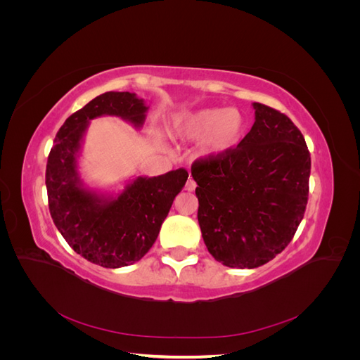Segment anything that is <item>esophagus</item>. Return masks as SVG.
<instances>
[{"label": "esophagus", "instance_id": "obj_1", "mask_svg": "<svg viewBox=\"0 0 360 360\" xmlns=\"http://www.w3.org/2000/svg\"><path fill=\"white\" fill-rule=\"evenodd\" d=\"M195 188H197V183H195V180H193V179H191V177H189V180L186 181V189L192 192V191H195Z\"/></svg>", "mask_w": 360, "mask_h": 360}]
</instances>
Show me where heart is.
<instances>
[{"label":"heart","instance_id":"obj_1","mask_svg":"<svg viewBox=\"0 0 360 360\" xmlns=\"http://www.w3.org/2000/svg\"><path fill=\"white\" fill-rule=\"evenodd\" d=\"M245 129V118L236 108H204L183 114L177 122L179 134L186 139H202L207 155H222L237 146Z\"/></svg>","mask_w":360,"mask_h":360}]
</instances>
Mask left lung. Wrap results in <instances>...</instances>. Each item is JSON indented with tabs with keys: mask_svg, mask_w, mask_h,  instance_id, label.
I'll return each mask as SVG.
<instances>
[{
	"mask_svg": "<svg viewBox=\"0 0 360 360\" xmlns=\"http://www.w3.org/2000/svg\"><path fill=\"white\" fill-rule=\"evenodd\" d=\"M255 123L222 155L191 167L198 222L214 259L254 269L292 240L308 204L311 155L297 126L278 110L254 103Z\"/></svg>",
	"mask_w": 360,
	"mask_h": 360,
	"instance_id": "1",
	"label": "left lung"
}]
</instances>
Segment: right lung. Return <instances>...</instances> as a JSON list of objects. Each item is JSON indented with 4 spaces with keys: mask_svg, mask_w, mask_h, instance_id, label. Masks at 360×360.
<instances>
[{
    "mask_svg": "<svg viewBox=\"0 0 360 360\" xmlns=\"http://www.w3.org/2000/svg\"><path fill=\"white\" fill-rule=\"evenodd\" d=\"M146 111L143 101L129 91L97 96L64 122L48 156L46 189L52 221L76 254L102 267L134 264L148 252L174 198L189 177L184 168L151 179L139 177L110 201L81 188L76 153L86 122L118 115L141 126Z\"/></svg>",
    "mask_w": 360,
    "mask_h": 360,
    "instance_id": "right-lung-1",
    "label": "right lung"
}]
</instances>
